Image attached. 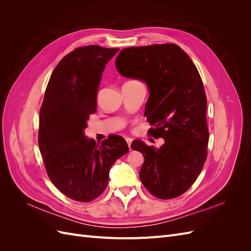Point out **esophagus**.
I'll return each mask as SVG.
<instances>
[{
  "label": "esophagus",
  "instance_id": "1",
  "mask_svg": "<svg viewBox=\"0 0 251 251\" xmlns=\"http://www.w3.org/2000/svg\"><path fill=\"white\" fill-rule=\"evenodd\" d=\"M126 143H127L128 149L131 150V143H132V138H130V137H126Z\"/></svg>",
  "mask_w": 251,
  "mask_h": 251
}]
</instances>
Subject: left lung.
<instances>
[{
    "label": "left lung",
    "mask_w": 251,
    "mask_h": 251,
    "mask_svg": "<svg viewBox=\"0 0 251 251\" xmlns=\"http://www.w3.org/2000/svg\"><path fill=\"white\" fill-rule=\"evenodd\" d=\"M125 77L147 83L150 96L146 116L159 149L134 140L131 148L144 156L139 177L159 199L179 197L193 185L207 157L209 133L206 95L193 60L175 44L130 47L115 60Z\"/></svg>",
    "instance_id": "8db88e82"
}]
</instances>
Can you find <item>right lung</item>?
<instances>
[{
	"instance_id": "add662e5",
	"label": "right lung",
	"mask_w": 251,
	"mask_h": 251,
	"mask_svg": "<svg viewBox=\"0 0 251 251\" xmlns=\"http://www.w3.org/2000/svg\"><path fill=\"white\" fill-rule=\"evenodd\" d=\"M119 49L90 45L67 54L53 70L40 111L39 147L47 174L70 199L90 202L108 186L111 166L126 154V141L112 135L101 143L85 136L96 112L105 65Z\"/></svg>"
}]
</instances>
